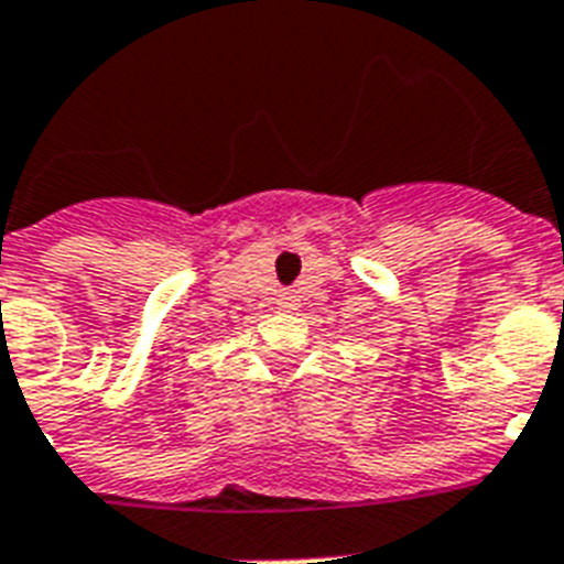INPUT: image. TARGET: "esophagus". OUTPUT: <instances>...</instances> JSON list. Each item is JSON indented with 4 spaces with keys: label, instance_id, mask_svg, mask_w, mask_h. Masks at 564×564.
<instances>
[{
    "label": "esophagus",
    "instance_id": "1",
    "mask_svg": "<svg viewBox=\"0 0 564 564\" xmlns=\"http://www.w3.org/2000/svg\"><path fill=\"white\" fill-rule=\"evenodd\" d=\"M281 306H295V295H292V292H283V301H281Z\"/></svg>",
    "mask_w": 564,
    "mask_h": 564
}]
</instances>
